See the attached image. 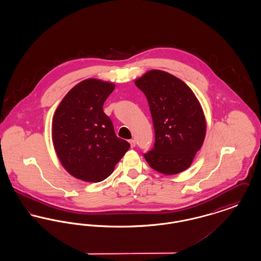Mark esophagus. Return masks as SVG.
Masks as SVG:
<instances>
[{
  "label": "esophagus",
  "instance_id": "esophagus-1",
  "mask_svg": "<svg viewBox=\"0 0 261 261\" xmlns=\"http://www.w3.org/2000/svg\"><path fill=\"white\" fill-rule=\"evenodd\" d=\"M129 143H130L131 148H134V147L136 146V141H135V140H133V139H132V140H130V141H129Z\"/></svg>",
  "mask_w": 261,
  "mask_h": 261
}]
</instances>
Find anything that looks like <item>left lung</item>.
<instances>
[{"label":"left lung","mask_w":261,"mask_h":261,"mask_svg":"<svg viewBox=\"0 0 261 261\" xmlns=\"http://www.w3.org/2000/svg\"><path fill=\"white\" fill-rule=\"evenodd\" d=\"M149 101L155 141L144 153L149 166L165 175L190 167L201 148L206 123L202 109L186 84L162 70H150L135 81Z\"/></svg>","instance_id":"8db88e82"}]
</instances>
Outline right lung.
Here are the masks:
<instances>
[{"label":"right lung","instance_id":"obj_1","mask_svg":"<svg viewBox=\"0 0 261 261\" xmlns=\"http://www.w3.org/2000/svg\"><path fill=\"white\" fill-rule=\"evenodd\" d=\"M114 87L110 82L86 79L66 94L54 114V147L62 166L77 179L105 180L130 148L115 135L102 110Z\"/></svg>","mask_w":261,"mask_h":261}]
</instances>
